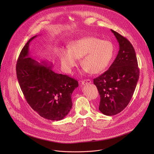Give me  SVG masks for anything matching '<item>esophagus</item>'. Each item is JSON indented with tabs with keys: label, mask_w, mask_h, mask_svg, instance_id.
I'll return each instance as SVG.
<instances>
[{
	"label": "esophagus",
	"mask_w": 154,
	"mask_h": 154,
	"mask_svg": "<svg viewBox=\"0 0 154 154\" xmlns=\"http://www.w3.org/2000/svg\"><path fill=\"white\" fill-rule=\"evenodd\" d=\"M91 83V81L90 79H85L84 81H82V85H85L87 84H89Z\"/></svg>",
	"instance_id": "1"
}]
</instances>
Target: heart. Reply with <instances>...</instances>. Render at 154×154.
<instances>
[{
    "instance_id": "heart-1",
    "label": "heart",
    "mask_w": 154,
    "mask_h": 154,
    "mask_svg": "<svg viewBox=\"0 0 154 154\" xmlns=\"http://www.w3.org/2000/svg\"><path fill=\"white\" fill-rule=\"evenodd\" d=\"M114 54V47L107 41H102L95 37H87L73 42L68 50H63L60 61L63 69L70 73L78 65V59L82 57L84 71L98 74L110 63Z\"/></svg>"
}]
</instances>
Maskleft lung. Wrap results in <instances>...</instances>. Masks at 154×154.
I'll list each match as a JSON object with an SVG mask.
<instances>
[{
    "mask_svg": "<svg viewBox=\"0 0 154 154\" xmlns=\"http://www.w3.org/2000/svg\"><path fill=\"white\" fill-rule=\"evenodd\" d=\"M111 31L119 42V53L109 69L94 79L100 96L99 110L106 116L116 115L126 107L139 77L137 60L132 44L116 31Z\"/></svg>",
    "mask_w": 154,
    "mask_h": 154,
    "instance_id": "obj_1",
    "label": "left lung"
}]
</instances>
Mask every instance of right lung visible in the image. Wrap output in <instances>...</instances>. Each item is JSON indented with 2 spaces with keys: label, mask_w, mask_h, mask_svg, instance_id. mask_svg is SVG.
Instances as JSON below:
<instances>
[{
  "label": "right lung",
  "mask_w": 154,
  "mask_h": 154,
  "mask_svg": "<svg viewBox=\"0 0 154 154\" xmlns=\"http://www.w3.org/2000/svg\"><path fill=\"white\" fill-rule=\"evenodd\" d=\"M31 38L24 45L16 66L17 75L23 95L30 107L44 119L60 120L72 107L71 99L78 82L66 75L55 73L52 64L29 57Z\"/></svg>",
  "instance_id": "1"
}]
</instances>
